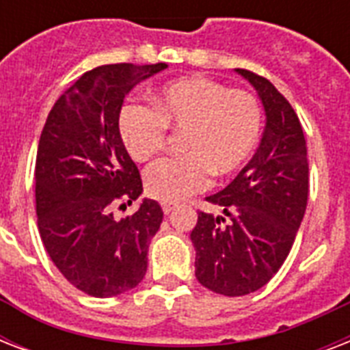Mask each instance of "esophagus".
Instances as JSON below:
<instances>
[{"instance_id":"esophagus-1","label":"esophagus","mask_w":350,"mask_h":350,"mask_svg":"<svg viewBox=\"0 0 350 350\" xmlns=\"http://www.w3.org/2000/svg\"><path fill=\"white\" fill-rule=\"evenodd\" d=\"M161 207H163L165 214H170V213H174L176 208H178V203H163Z\"/></svg>"}]
</instances>
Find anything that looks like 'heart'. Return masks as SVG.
<instances>
[{"label":"heart","mask_w":350,"mask_h":350,"mask_svg":"<svg viewBox=\"0 0 350 350\" xmlns=\"http://www.w3.org/2000/svg\"><path fill=\"white\" fill-rule=\"evenodd\" d=\"M150 107L126 103L118 116L123 147L134 161L145 163L167 145V131L181 132L178 159H163L145 172L148 196L178 203L218 180L236 174L260 142L263 112L247 90L229 89L202 76L165 83L150 98Z\"/></svg>","instance_id":"1"}]
</instances>
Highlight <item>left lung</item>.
Returning a JSON list of instances; mask_svg holds the SVG:
<instances>
[{
  "label": "left lung",
  "mask_w": 350,
  "mask_h": 350,
  "mask_svg": "<svg viewBox=\"0 0 350 350\" xmlns=\"http://www.w3.org/2000/svg\"><path fill=\"white\" fill-rule=\"evenodd\" d=\"M260 96L265 131L249 163L224 191L205 198L230 218L200 213L191 239L196 278L224 296L261 288L287 260L309 198V161L296 112L269 79L236 68Z\"/></svg>",
  "instance_id": "left-lung-1"
}]
</instances>
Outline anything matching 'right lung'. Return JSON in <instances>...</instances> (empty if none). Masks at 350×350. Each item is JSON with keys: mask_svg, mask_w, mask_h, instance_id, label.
<instances>
[{"mask_svg": "<svg viewBox=\"0 0 350 350\" xmlns=\"http://www.w3.org/2000/svg\"><path fill=\"white\" fill-rule=\"evenodd\" d=\"M165 63L101 65L65 90L41 132L36 156V214L46 252L74 287L94 298L126 293L147 272L148 243L163 211L143 200L139 170L123 147L118 116L125 96Z\"/></svg>", "mask_w": 350, "mask_h": 350, "instance_id": "1", "label": "right lung"}]
</instances>
